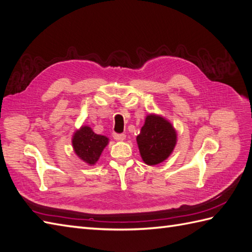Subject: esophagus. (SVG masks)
Returning a JSON list of instances; mask_svg holds the SVG:
<instances>
[{"instance_id":"esophagus-1","label":"esophagus","mask_w":252,"mask_h":252,"mask_svg":"<svg viewBox=\"0 0 252 252\" xmlns=\"http://www.w3.org/2000/svg\"><path fill=\"white\" fill-rule=\"evenodd\" d=\"M112 137L116 141H123V140L126 139V134L125 133H116V132H114L112 134Z\"/></svg>"}]
</instances>
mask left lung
I'll use <instances>...</instances> for the list:
<instances>
[{
    "label": "left lung",
    "mask_w": 252,
    "mask_h": 252,
    "mask_svg": "<svg viewBox=\"0 0 252 252\" xmlns=\"http://www.w3.org/2000/svg\"><path fill=\"white\" fill-rule=\"evenodd\" d=\"M177 140L174 127L162 116L149 114L137 137L140 155L149 165L164 161L173 152Z\"/></svg>",
    "instance_id": "1"
}]
</instances>
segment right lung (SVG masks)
Instances as JSON below:
<instances>
[{"label":"right lung","mask_w":252,"mask_h":252,"mask_svg":"<svg viewBox=\"0 0 252 252\" xmlns=\"http://www.w3.org/2000/svg\"><path fill=\"white\" fill-rule=\"evenodd\" d=\"M108 143L107 137L95 133L89 126H82L72 137V147L76 155L90 165L97 162Z\"/></svg>","instance_id":"right-lung-1"}]
</instances>
